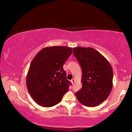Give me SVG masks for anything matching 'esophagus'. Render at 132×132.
Returning <instances> with one entry per match:
<instances>
[{"label": "esophagus", "mask_w": 132, "mask_h": 132, "mask_svg": "<svg viewBox=\"0 0 132 132\" xmlns=\"http://www.w3.org/2000/svg\"><path fill=\"white\" fill-rule=\"evenodd\" d=\"M75 80L74 79H72L71 80V81H70L71 82V83H72V84H74V82H75Z\"/></svg>", "instance_id": "obj_1"}]
</instances>
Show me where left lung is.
<instances>
[{"instance_id": "1", "label": "left lung", "mask_w": 132, "mask_h": 132, "mask_svg": "<svg viewBox=\"0 0 132 132\" xmlns=\"http://www.w3.org/2000/svg\"><path fill=\"white\" fill-rule=\"evenodd\" d=\"M73 51L82 69V87L76 96L84 105L97 106L108 98L112 88L111 64L93 48L76 47Z\"/></svg>"}]
</instances>
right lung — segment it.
<instances>
[{
    "instance_id": "add662e5",
    "label": "right lung",
    "mask_w": 132,
    "mask_h": 132,
    "mask_svg": "<svg viewBox=\"0 0 132 132\" xmlns=\"http://www.w3.org/2000/svg\"><path fill=\"white\" fill-rule=\"evenodd\" d=\"M72 53L66 46H49L37 53L31 62L26 78L28 91L39 105L51 107L61 101L71 82L63 66Z\"/></svg>"
}]
</instances>
